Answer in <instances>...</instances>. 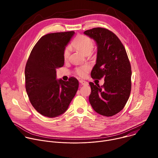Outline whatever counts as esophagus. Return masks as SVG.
<instances>
[{
  "mask_svg": "<svg viewBox=\"0 0 158 158\" xmlns=\"http://www.w3.org/2000/svg\"><path fill=\"white\" fill-rule=\"evenodd\" d=\"M79 83L81 84V85H88V82L85 81H83V80H80L79 81Z\"/></svg>",
  "mask_w": 158,
  "mask_h": 158,
  "instance_id": "1",
  "label": "esophagus"
}]
</instances>
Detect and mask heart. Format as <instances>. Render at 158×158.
Segmentation results:
<instances>
[{
	"mask_svg": "<svg viewBox=\"0 0 158 158\" xmlns=\"http://www.w3.org/2000/svg\"><path fill=\"white\" fill-rule=\"evenodd\" d=\"M71 46L82 53L84 55L89 56L93 50L94 42L91 38H89L87 36L79 35L72 42ZM69 54V48H65L64 52V59L65 60L68 59ZM87 71L88 68L87 67H82L77 69V74L81 77H84L86 75Z\"/></svg>",
	"mask_w": 158,
	"mask_h": 158,
	"instance_id": "1",
	"label": "heart"
}]
</instances>
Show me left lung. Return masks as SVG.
Returning <instances> with one entry per match:
<instances>
[{
  "label": "left lung",
  "mask_w": 158,
  "mask_h": 158,
  "mask_svg": "<svg viewBox=\"0 0 158 158\" xmlns=\"http://www.w3.org/2000/svg\"><path fill=\"white\" fill-rule=\"evenodd\" d=\"M84 34L93 39L98 47L91 76L104 79L102 86L89 82V102L99 114L112 116L124 108L131 93L132 72L126 49L119 38L106 29L93 28Z\"/></svg>",
  "instance_id": "obj_1"
}]
</instances>
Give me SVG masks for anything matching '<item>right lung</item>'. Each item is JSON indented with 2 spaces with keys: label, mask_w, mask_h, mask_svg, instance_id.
I'll return each mask as SVG.
<instances>
[{
  "label": "right lung",
  "mask_w": 158,
  "mask_h": 158,
  "mask_svg": "<svg viewBox=\"0 0 158 158\" xmlns=\"http://www.w3.org/2000/svg\"><path fill=\"white\" fill-rule=\"evenodd\" d=\"M75 32L48 34L33 48L25 68L26 89L30 102L40 114L59 116L67 110L79 87L77 79H57L56 69L64 65V52Z\"/></svg>",
  "instance_id": "right-lung-1"
}]
</instances>
